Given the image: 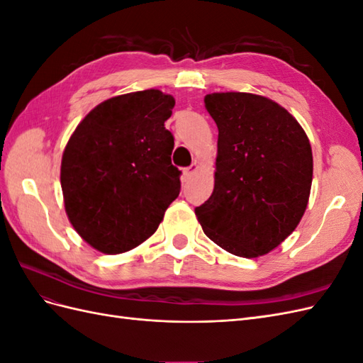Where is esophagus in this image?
<instances>
[{"label":"esophagus","mask_w":363,"mask_h":363,"mask_svg":"<svg viewBox=\"0 0 363 363\" xmlns=\"http://www.w3.org/2000/svg\"><path fill=\"white\" fill-rule=\"evenodd\" d=\"M199 168H200V164L196 163V162H194V163L191 164V167L183 169V179H184V180H189V179L192 177V175H194L196 171H199Z\"/></svg>","instance_id":"esophagus-1"}]
</instances>
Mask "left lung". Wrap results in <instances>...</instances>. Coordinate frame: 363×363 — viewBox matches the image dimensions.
I'll return each instance as SVG.
<instances>
[{
  "label": "left lung",
  "mask_w": 363,
  "mask_h": 363,
  "mask_svg": "<svg viewBox=\"0 0 363 363\" xmlns=\"http://www.w3.org/2000/svg\"><path fill=\"white\" fill-rule=\"evenodd\" d=\"M218 127L215 188L195 215L216 245L239 257L279 247L298 225L311 195L313 159L303 127L267 96L204 98Z\"/></svg>",
  "instance_id": "1"
}]
</instances>
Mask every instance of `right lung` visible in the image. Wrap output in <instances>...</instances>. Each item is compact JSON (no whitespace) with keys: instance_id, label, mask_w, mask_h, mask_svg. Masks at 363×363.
I'll return each mask as SVG.
<instances>
[{"instance_id":"add662e5","label":"right lung","mask_w":363,"mask_h":363,"mask_svg":"<svg viewBox=\"0 0 363 363\" xmlns=\"http://www.w3.org/2000/svg\"><path fill=\"white\" fill-rule=\"evenodd\" d=\"M175 100L157 89L98 104L63 151L60 183L75 232L95 250L118 255L147 240L180 194L164 128Z\"/></svg>"}]
</instances>
